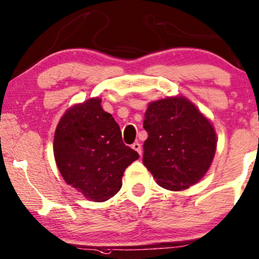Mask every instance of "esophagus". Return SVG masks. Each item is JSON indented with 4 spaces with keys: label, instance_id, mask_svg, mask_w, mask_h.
Here are the masks:
<instances>
[{
    "label": "esophagus",
    "instance_id": "esophagus-1",
    "mask_svg": "<svg viewBox=\"0 0 259 259\" xmlns=\"http://www.w3.org/2000/svg\"><path fill=\"white\" fill-rule=\"evenodd\" d=\"M132 149H133L134 151H137V152L139 153V154H142V146H140V144L138 143V142L132 144Z\"/></svg>",
    "mask_w": 259,
    "mask_h": 259
}]
</instances>
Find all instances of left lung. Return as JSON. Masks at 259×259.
<instances>
[{
	"label": "left lung",
	"instance_id": "1",
	"mask_svg": "<svg viewBox=\"0 0 259 259\" xmlns=\"http://www.w3.org/2000/svg\"><path fill=\"white\" fill-rule=\"evenodd\" d=\"M144 117L149 137L143 162L156 182L172 191L200 182L217 150V133L209 120L184 96L152 101Z\"/></svg>",
	"mask_w": 259,
	"mask_h": 259
}]
</instances>
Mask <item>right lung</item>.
<instances>
[{"label": "right lung", "instance_id": "add662e5", "mask_svg": "<svg viewBox=\"0 0 259 259\" xmlns=\"http://www.w3.org/2000/svg\"><path fill=\"white\" fill-rule=\"evenodd\" d=\"M101 99L77 103L60 117L53 153L62 177L85 199L103 202L122 186L126 167L139 158L122 142L120 127Z\"/></svg>", "mask_w": 259, "mask_h": 259}]
</instances>
